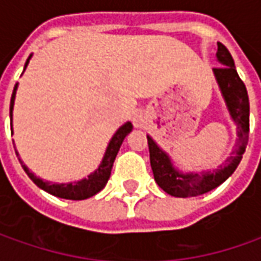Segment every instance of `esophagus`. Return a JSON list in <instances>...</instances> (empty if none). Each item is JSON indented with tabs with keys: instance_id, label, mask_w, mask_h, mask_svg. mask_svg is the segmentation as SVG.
<instances>
[{
	"instance_id": "esophagus-1",
	"label": "esophagus",
	"mask_w": 261,
	"mask_h": 261,
	"mask_svg": "<svg viewBox=\"0 0 261 261\" xmlns=\"http://www.w3.org/2000/svg\"><path fill=\"white\" fill-rule=\"evenodd\" d=\"M132 120H134L135 127H143L146 123V116L142 112H135Z\"/></svg>"
}]
</instances>
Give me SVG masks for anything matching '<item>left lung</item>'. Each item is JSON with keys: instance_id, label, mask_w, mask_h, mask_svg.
Masks as SVG:
<instances>
[{"instance_id": "obj_1", "label": "left lung", "mask_w": 261, "mask_h": 261, "mask_svg": "<svg viewBox=\"0 0 261 261\" xmlns=\"http://www.w3.org/2000/svg\"><path fill=\"white\" fill-rule=\"evenodd\" d=\"M216 57L222 66L215 68L213 73L226 102L230 118L237 125L236 148L231 152V156H229L213 172L209 170L200 173H183L173 166L169 154L162 150L158 143L148 135L150 166L153 170L154 180L159 185V188L175 197H195L220 186L236 170L249 142L250 105L246 85L237 73L234 61L231 58L229 49L222 42H217Z\"/></svg>"}]
</instances>
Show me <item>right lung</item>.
Listing matches in <instances>:
<instances>
[{"mask_svg":"<svg viewBox=\"0 0 261 261\" xmlns=\"http://www.w3.org/2000/svg\"><path fill=\"white\" fill-rule=\"evenodd\" d=\"M32 55H30V58L27 59L24 66L25 68L28 66V62L31 59ZM18 84H15L14 86V91H12V96H11V103H10V120H11V127H12V109H14V100H15V93H17ZM132 123L130 122H126L125 125L122 126L115 132V135L112 136V139L108 145L107 152L103 154V159L100 162V165L98 166V169L91 173V175L82 179V180H78V182L73 183H51V182H45L42 179H39L37 176L32 173L30 169L27 168L24 165V162L19 159V154H18L17 149H15V153L18 156V161L21 163V166L25 170V173L28 175V177L31 179L32 182L37 185L38 188H41L45 192L51 193V195L57 196V197H62V199H69V200H84V199H88L91 196L96 195L98 192H100L102 189L105 188V185L109 180L111 177V172H112L113 162H115V158L119 152L120 145L123 139L126 138V135L132 130ZM12 134V130H11Z\"/></svg>","mask_w":261,"mask_h":261,"instance_id":"1","label":"right lung"}]
</instances>
